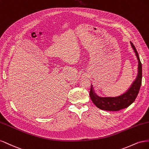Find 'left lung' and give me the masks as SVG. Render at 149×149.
Masks as SVG:
<instances>
[{"mask_svg":"<svg viewBox=\"0 0 149 149\" xmlns=\"http://www.w3.org/2000/svg\"><path fill=\"white\" fill-rule=\"evenodd\" d=\"M130 43L135 52L139 62L138 74L137 77L132 84L131 87L129 88L126 92L116 97H100L95 93L92 85H91L90 92V98L96 106L101 109L106 110V111H116L127 108L135 101L139 93L142 84V64L135 46L132 44V42H130Z\"/></svg>","mask_w":149,"mask_h":149,"instance_id":"8db88e82","label":"left lung"}]
</instances>
